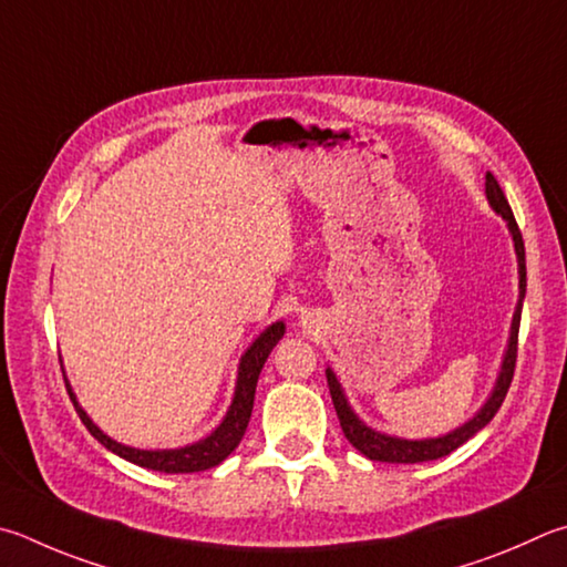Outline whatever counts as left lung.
Returning <instances> with one entry per match:
<instances>
[{"mask_svg":"<svg viewBox=\"0 0 567 567\" xmlns=\"http://www.w3.org/2000/svg\"><path fill=\"white\" fill-rule=\"evenodd\" d=\"M486 198H488L491 208L496 210L503 220H506L508 233L513 238V248H516V260H518V305H516V312H513L508 347H506V354H503L501 372L496 377V384H493V389H491V396L486 399V404H483L476 414L466 421V424L456 426L454 431H449V434H444V436L399 439V436H389V434H382V431L367 426L364 421L354 414V409L349 406L344 389H342V384H339L337 374L327 367V384H329V394H332V401H334L339 424H342V431H344L349 444H352L359 454H364L367 458L384 461V463H421V461H434L441 456H449L451 451H456L461 444H466L471 436H476L478 431L486 426L493 416H496V411L501 409L503 399H506V394H508L513 369H516L523 297H526V248H523V235L518 230L516 218H513V210L506 200V195H503L498 181L493 178L491 173H486Z\"/></svg>","mask_w":567,"mask_h":567,"instance_id":"8db88e82","label":"left lung"}]
</instances>
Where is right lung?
<instances>
[{"instance_id": "right-lung-1", "label": "right lung", "mask_w": 567, "mask_h": 567, "mask_svg": "<svg viewBox=\"0 0 567 567\" xmlns=\"http://www.w3.org/2000/svg\"><path fill=\"white\" fill-rule=\"evenodd\" d=\"M282 334H285V322H272L270 327L262 329L260 337H257L240 357L238 382H235V394L228 406V414L223 416L220 424L215 426L208 436L181 449H133L126 444H118V441L106 436L104 431L91 421L86 411L81 409L74 389L69 386V382H66V389H69L71 401H74L79 419L84 421V426L91 431V436H94L99 444H104L109 451H113L116 456L136 463V466L161 471V473L208 471L228 458L243 441L245 429H248V421L252 414L257 377H260L267 357H270V352L275 349V344L280 342Z\"/></svg>"}]
</instances>
